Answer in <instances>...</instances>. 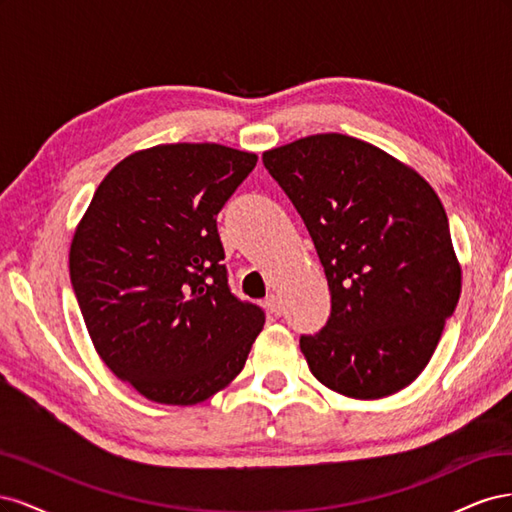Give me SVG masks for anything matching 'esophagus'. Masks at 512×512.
I'll use <instances>...</instances> for the list:
<instances>
[{
	"mask_svg": "<svg viewBox=\"0 0 512 512\" xmlns=\"http://www.w3.org/2000/svg\"><path fill=\"white\" fill-rule=\"evenodd\" d=\"M265 307H267V312L271 316H275V318L282 316V301H280V297H277V294H269V297L265 299Z\"/></svg>",
	"mask_w": 512,
	"mask_h": 512,
	"instance_id": "obj_1",
	"label": "esophagus"
}]
</instances>
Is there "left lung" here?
Wrapping results in <instances>:
<instances>
[{"instance_id": "left-lung-1", "label": "left lung", "mask_w": 512, "mask_h": 512, "mask_svg": "<svg viewBox=\"0 0 512 512\" xmlns=\"http://www.w3.org/2000/svg\"><path fill=\"white\" fill-rule=\"evenodd\" d=\"M314 241L331 314L299 344L331 391L378 399L429 363L453 316L461 269L431 185L378 147L316 134L262 156Z\"/></svg>"}]
</instances>
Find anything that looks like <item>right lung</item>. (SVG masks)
Masks as SVG:
<instances>
[{
    "label": "right lung",
    "mask_w": 512,
    "mask_h": 512,
    "mask_svg": "<svg viewBox=\"0 0 512 512\" xmlns=\"http://www.w3.org/2000/svg\"><path fill=\"white\" fill-rule=\"evenodd\" d=\"M258 158L213 143L132 153L104 177L70 247L102 361L158 404L192 406L245 365L265 309L228 286L218 213Z\"/></svg>",
    "instance_id": "add662e5"
}]
</instances>
